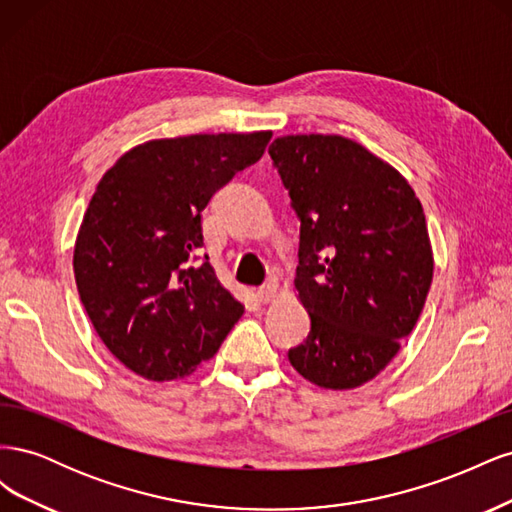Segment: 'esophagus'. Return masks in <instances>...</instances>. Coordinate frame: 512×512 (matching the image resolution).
Instances as JSON below:
<instances>
[{"label":"esophagus","instance_id":"1","mask_svg":"<svg viewBox=\"0 0 512 512\" xmlns=\"http://www.w3.org/2000/svg\"><path fill=\"white\" fill-rule=\"evenodd\" d=\"M277 290H280V284H277L275 277H271V280L258 290V301L260 303H271L277 297Z\"/></svg>","mask_w":512,"mask_h":512}]
</instances>
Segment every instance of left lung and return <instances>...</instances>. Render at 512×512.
<instances>
[{
    "label": "left lung",
    "mask_w": 512,
    "mask_h": 512,
    "mask_svg": "<svg viewBox=\"0 0 512 512\" xmlns=\"http://www.w3.org/2000/svg\"><path fill=\"white\" fill-rule=\"evenodd\" d=\"M269 156L301 220L294 288L312 320L288 361L322 389H356L423 312L433 277L423 205L399 170L344 136H280Z\"/></svg>",
    "instance_id": "obj_1"
}]
</instances>
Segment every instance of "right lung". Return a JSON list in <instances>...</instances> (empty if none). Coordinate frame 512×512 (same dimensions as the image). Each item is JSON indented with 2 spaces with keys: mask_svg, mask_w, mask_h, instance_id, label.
Instances as JSON below:
<instances>
[{
  "mask_svg": "<svg viewBox=\"0 0 512 512\" xmlns=\"http://www.w3.org/2000/svg\"><path fill=\"white\" fill-rule=\"evenodd\" d=\"M271 132L136 145L106 170L74 243V280L96 333L134 374L175 380L209 361L243 316L203 247L200 213Z\"/></svg>",
  "mask_w": 512,
  "mask_h": 512,
  "instance_id": "add662e5",
  "label": "right lung"
}]
</instances>
